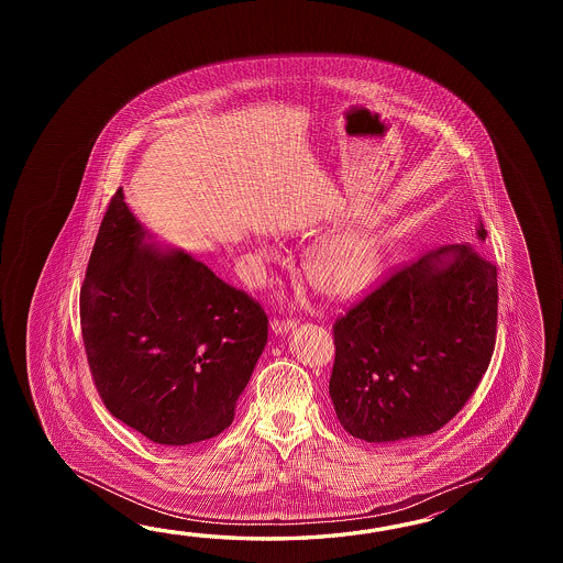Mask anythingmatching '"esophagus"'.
<instances>
[{
    "instance_id": "esophagus-1",
    "label": "esophagus",
    "mask_w": 563,
    "mask_h": 563,
    "mask_svg": "<svg viewBox=\"0 0 563 563\" xmlns=\"http://www.w3.org/2000/svg\"><path fill=\"white\" fill-rule=\"evenodd\" d=\"M298 325L296 320H279V318H274L272 320V332L276 335H284L289 332V330H294Z\"/></svg>"
}]
</instances>
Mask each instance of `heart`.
I'll return each mask as SVG.
<instances>
[{"label":"heart","mask_w":563,"mask_h":563,"mask_svg":"<svg viewBox=\"0 0 563 563\" xmlns=\"http://www.w3.org/2000/svg\"><path fill=\"white\" fill-rule=\"evenodd\" d=\"M264 262L276 260V250L260 247ZM384 241L371 229L347 228L318 241L306 255V274L311 286L334 299L366 294L384 267Z\"/></svg>","instance_id":"1"}]
</instances>
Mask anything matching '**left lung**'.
Wrapping results in <instances>:
<instances>
[{
	"mask_svg": "<svg viewBox=\"0 0 563 563\" xmlns=\"http://www.w3.org/2000/svg\"><path fill=\"white\" fill-rule=\"evenodd\" d=\"M497 299V267L471 245H443L376 287L334 323L340 424L368 443L439 431L489 366Z\"/></svg>",
	"mask_w": 563,
	"mask_h": 563,
	"instance_id": "obj_1",
	"label": "left lung"
}]
</instances>
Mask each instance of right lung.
I'll list each match as a JSON object with an SVG mask.
<instances>
[{"label": "right lung", "mask_w": 563, "mask_h": 563, "mask_svg": "<svg viewBox=\"0 0 563 563\" xmlns=\"http://www.w3.org/2000/svg\"><path fill=\"white\" fill-rule=\"evenodd\" d=\"M86 356L108 410L148 441L213 439L267 344V316L191 253L153 233L114 192L80 289Z\"/></svg>", "instance_id": "obj_1"}]
</instances>
